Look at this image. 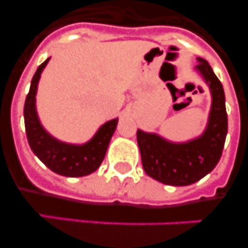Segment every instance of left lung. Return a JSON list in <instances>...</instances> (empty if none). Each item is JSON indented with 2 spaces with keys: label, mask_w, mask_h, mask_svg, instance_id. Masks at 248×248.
Here are the masks:
<instances>
[{
  "label": "left lung",
  "mask_w": 248,
  "mask_h": 248,
  "mask_svg": "<svg viewBox=\"0 0 248 248\" xmlns=\"http://www.w3.org/2000/svg\"><path fill=\"white\" fill-rule=\"evenodd\" d=\"M195 71L202 77L211 93V108L202 134L175 143L155 133L138 129L137 139L144 171L159 183L187 186L211 172L220 160L227 135L225 92L212 68L198 57Z\"/></svg>",
  "instance_id": "left-lung-1"
}]
</instances>
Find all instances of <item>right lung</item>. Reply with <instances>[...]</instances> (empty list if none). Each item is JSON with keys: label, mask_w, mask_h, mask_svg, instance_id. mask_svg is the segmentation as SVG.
I'll list each match as a JSON object with an SVG mask.
<instances>
[{"label": "right lung", "mask_w": 248, "mask_h": 248, "mask_svg": "<svg viewBox=\"0 0 248 248\" xmlns=\"http://www.w3.org/2000/svg\"><path fill=\"white\" fill-rule=\"evenodd\" d=\"M49 59H46L37 68L26 98L23 115L28 144L34 155L56 174L68 177L87 176L95 171L104 160L111 137L117 129L118 118L104 123L93 138L84 144L64 143L50 135L41 124L36 108L39 78Z\"/></svg>", "instance_id": "1"}]
</instances>
